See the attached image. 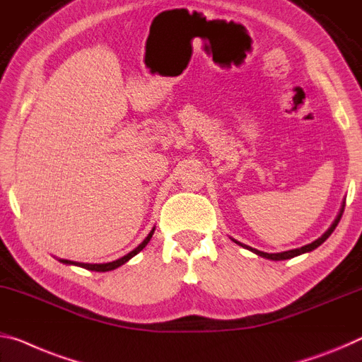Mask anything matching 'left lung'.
I'll return each mask as SVG.
<instances>
[{
  "instance_id": "8db88e82",
  "label": "left lung",
  "mask_w": 362,
  "mask_h": 362,
  "mask_svg": "<svg viewBox=\"0 0 362 362\" xmlns=\"http://www.w3.org/2000/svg\"><path fill=\"white\" fill-rule=\"evenodd\" d=\"M341 214H343V208H341V211H340V214L337 216V219L334 221V223H332L330 226V228L329 230H327L322 237L320 238H317L315 240V242H313V243H309V245H305V246H301V248H296V250H290V251H284V253H274V255H269V253H264V251H259V250H255V248H250V246H246V245H242V243H238V245H242L243 248H248L250 251H253V253H256V255H259V256H262V257H267V259H272V261H282V259H290V257H295V256H298V255H303V253H308V251H313V250H315L317 248V246H320L322 245L327 238L330 237L332 235V232L335 230V227L338 226V222H340V219H341Z\"/></svg>"
}]
</instances>
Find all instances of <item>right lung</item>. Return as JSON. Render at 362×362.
Listing matches in <instances>:
<instances>
[{
	"instance_id": "1",
	"label": "right lung",
	"mask_w": 362,
	"mask_h": 362,
	"mask_svg": "<svg viewBox=\"0 0 362 362\" xmlns=\"http://www.w3.org/2000/svg\"><path fill=\"white\" fill-rule=\"evenodd\" d=\"M153 233H154V228H153V230H151L150 233H148V237H146L145 240H143V242H141L139 246H136V248H135L134 251H130L129 255H125L124 257H120V259H116V261H112V262H106V264H85V262H74V261H67V259H61V262H64V264H74V266L88 269V271H96V272L112 271V269H116V267L122 266V264L127 262V261L130 259V257H134L135 255H139L140 251L148 245V242H150L151 237H153Z\"/></svg>"
}]
</instances>
